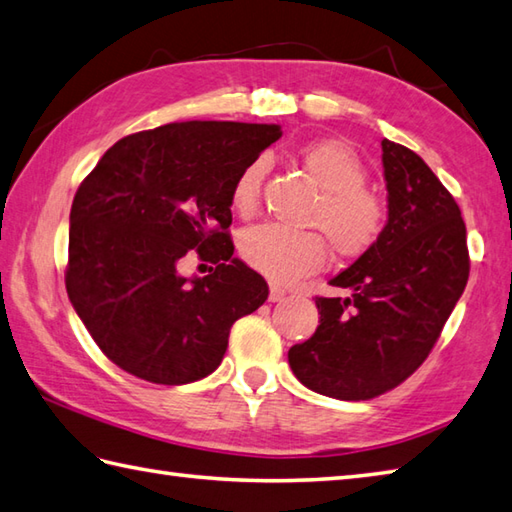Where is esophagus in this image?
Masks as SVG:
<instances>
[{"mask_svg":"<svg viewBox=\"0 0 512 512\" xmlns=\"http://www.w3.org/2000/svg\"><path fill=\"white\" fill-rule=\"evenodd\" d=\"M285 296H287V291L283 287H278V285H271L269 287V300L271 302H280Z\"/></svg>","mask_w":512,"mask_h":512,"instance_id":"1","label":"esophagus"}]
</instances>
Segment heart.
<instances>
[{
    "mask_svg": "<svg viewBox=\"0 0 512 512\" xmlns=\"http://www.w3.org/2000/svg\"><path fill=\"white\" fill-rule=\"evenodd\" d=\"M302 168L322 190L311 207L307 225L320 229L338 258L369 254L387 227V203L367 187V165L358 152L338 139L311 141L300 150ZM265 161L256 159L243 168L232 185V205L238 214H254ZM318 232H291L280 225H258L241 238L245 263L276 283L318 271L327 260V243Z\"/></svg>",
    "mask_w": 512,
    "mask_h": 512,
    "instance_id": "1",
    "label": "heart"
}]
</instances>
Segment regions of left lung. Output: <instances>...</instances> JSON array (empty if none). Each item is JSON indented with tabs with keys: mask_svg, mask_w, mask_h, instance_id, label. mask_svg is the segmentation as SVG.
<instances>
[{
	"mask_svg": "<svg viewBox=\"0 0 512 512\" xmlns=\"http://www.w3.org/2000/svg\"><path fill=\"white\" fill-rule=\"evenodd\" d=\"M389 221L369 254L329 285L349 298H316L320 325L289 349L307 389L371 400L429 358L468 280L466 225L451 192L413 150L382 141Z\"/></svg>",
	"mask_w": 512,
	"mask_h": 512,
	"instance_id": "1",
	"label": "left lung"
}]
</instances>
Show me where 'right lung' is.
Instances as JSON below:
<instances>
[{
	"label": "right lung",
	"instance_id": "right-lung-1",
	"mask_svg": "<svg viewBox=\"0 0 512 512\" xmlns=\"http://www.w3.org/2000/svg\"><path fill=\"white\" fill-rule=\"evenodd\" d=\"M280 137L267 123H168L114 143L81 181L66 289L117 367L170 387L201 380L221 364L234 322L267 300L227 229L236 176ZM190 253L217 269L183 279Z\"/></svg>",
	"mask_w": 512,
	"mask_h": 512
}]
</instances>
